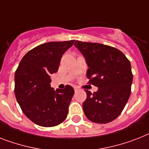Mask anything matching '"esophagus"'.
<instances>
[{
  "instance_id": "1",
  "label": "esophagus",
  "mask_w": 149,
  "mask_h": 149,
  "mask_svg": "<svg viewBox=\"0 0 149 149\" xmlns=\"http://www.w3.org/2000/svg\"><path fill=\"white\" fill-rule=\"evenodd\" d=\"M74 90L75 92H77L78 91V88H77V87H74Z\"/></svg>"
}]
</instances>
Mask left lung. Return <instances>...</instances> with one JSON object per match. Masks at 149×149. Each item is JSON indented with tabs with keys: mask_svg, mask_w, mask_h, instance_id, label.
<instances>
[{
	"mask_svg": "<svg viewBox=\"0 0 149 149\" xmlns=\"http://www.w3.org/2000/svg\"><path fill=\"white\" fill-rule=\"evenodd\" d=\"M74 45L89 66V83L98 87L93 93L86 90L87 97L83 103L86 116L93 123H110L123 112L131 94L133 75L130 61L110 46L79 40Z\"/></svg>",
	"mask_w": 149,
	"mask_h": 149,
	"instance_id": "1",
	"label": "left lung"
}]
</instances>
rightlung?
I'll return each instance as SVG.
<instances>
[{
	"mask_svg": "<svg viewBox=\"0 0 149 149\" xmlns=\"http://www.w3.org/2000/svg\"><path fill=\"white\" fill-rule=\"evenodd\" d=\"M73 43L72 40L37 46L24 55L16 70L17 101L24 115L37 125L56 126L67 117L74 89L66 85L55 91L50 87V75L57 72L63 54Z\"/></svg>",
	"mask_w": 149,
	"mask_h": 149,
	"instance_id": "1",
	"label": "right lung"
}]
</instances>
